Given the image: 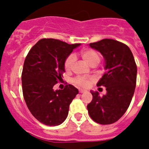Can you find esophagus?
<instances>
[{
    "instance_id": "34e87169",
    "label": "esophagus",
    "mask_w": 149,
    "mask_h": 149,
    "mask_svg": "<svg viewBox=\"0 0 149 149\" xmlns=\"http://www.w3.org/2000/svg\"><path fill=\"white\" fill-rule=\"evenodd\" d=\"M79 93H86V90H84V89H79Z\"/></svg>"
}]
</instances>
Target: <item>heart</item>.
<instances>
[{
    "label": "heart",
    "instance_id": "heart-1",
    "mask_svg": "<svg viewBox=\"0 0 149 149\" xmlns=\"http://www.w3.org/2000/svg\"><path fill=\"white\" fill-rule=\"evenodd\" d=\"M83 60L88 63L91 66H95L100 63L101 60V56L98 51H95L93 49H85L83 50L81 53ZM74 55L70 54L67 56L64 61V68L66 72H70L72 69L74 63ZM93 81L92 78H87V77H82V76H77L74 77L73 80V83L76 86H80V87H87L89 86Z\"/></svg>",
    "mask_w": 149,
    "mask_h": 149
}]
</instances>
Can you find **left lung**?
I'll return each instance as SVG.
<instances>
[{
  "instance_id": "obj_1",
  "label": "left lung",
  "mask_w": 149,
  "mask_h": 149,
  "mask_svg": "<svg viewBox=\"0 0 149 149\" xmlns=\"http://www.w3.org/2000/svg\"><path fill=\"white\" fill-rule=\"evenodd\" d=\"M105 60V69L98 86H105L107 94L102 97L98 92L91 91L93 100L87 105L89 116L101 125L117 122L128 108L136 83V68L134 56L124 43L111 39L89 44Z\"/></svg>"
}]
</instances>
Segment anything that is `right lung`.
I'll return each instance as SVG.
<instances>
[{"instance_id":"1","label":"right lung","mask_w":149,"mask_h":149,"mask_svg":"<svg viewBox=\"0 0 149 149\" xmlns=\"http://www.w3.org/2000/svg\"><path fill=\"white\" fill-rule=\"evenodd\" d=\"M80 45L42 39L26 56L22 74L24 98L32 115L45 125L63 123L69 105L78 94V89L71 84L56 91L53 87L63 80L65 60Z\"/></svg>"}]
</instances>
